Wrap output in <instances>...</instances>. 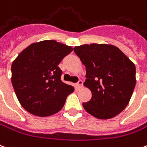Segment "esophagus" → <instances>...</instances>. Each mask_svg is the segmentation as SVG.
I'll return each instance as SVG.
<instances>
[{"instance_id":"34e87169","label":"esophagus","mask_w":147,"mask_h":147,"mask_svg":"<svg viewBox=\"0 0 147 147\" xmlns=\"http://www.w3.org/2000/svg\"><path fill=\"white\" fill-rule=\"evenodd\" d=\"M82 84H83L82 80H78V82L76 83V86H78V87H81V86H82Z\"/></svg>"}]
</instances>
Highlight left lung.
Returning a JSON list of instances; mask_svg holds the SVG:
<instances>
[{"label": "left lung", "instance_id": "obj_1", "mask_svg": "<svg viewBox=\"0 0 147 147\" xmlns=\"http://www.w3.org/2000/svg\"><path fill=\"white\" fill-rule=\"evenodd\" d=\"M75 53L86 69L84 85L92 98L82 106L101 119L113 118L126 108L136 86V67L119 49L111 45L76 46Z\"/></svg>", "mask_w": 147, "mask_h": 147}]
</instances>
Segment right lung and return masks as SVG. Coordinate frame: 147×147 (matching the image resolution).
I'll use <instances>...</instances> for the list:
<instances>
[{
    "label": "right lung",
    "instance_id": "1",
    "mask_svg": "<svg viewBox=\"0 0 147 147\" xmlns=\"http://www.w3.org/2000/svg\"><path fill=\"white\" fill-rule=\"evenodd\" d=\"M72 51L54 40L31 44L11 65V82L18 101L30 113L49 116L58 113L74 91L64 83L59 65Z\"/></svg>",
    "mask_w": 147,
    "mask_h": 147
}]
</instances>
